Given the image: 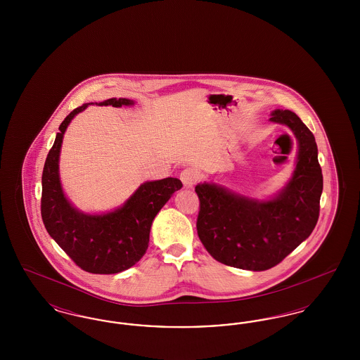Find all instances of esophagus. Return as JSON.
I'll return each mask as SVG.
<instances>
[{
	"label": "esophagus",
	"instance_id": "esophagus-1",
	"mask_svg": "<svg viewBox=\"0 0 360 360\" xmlns=\"http://www.w3.org/2000/svg\"><path fill=\"white\" fill-rule=\"evenodd\" d=\"M198 178H200V174L193 167L185 169L184 172H181V181H182L184 186L186 188H193L197 184Z\"/></svg>",
	"mask_w": 360,
	"mask_h": 360
}]
</instances>
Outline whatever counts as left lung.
<instances>
[{"mask_svg": "<svg viewBox=\"0 0 360 360\" xmlns=\"http://www.w3.org/2000/svg\"><path fill=\"white\" fill-rule=\"evenodd\" d=\"M270 121L286 125L298 144L291 178L275 195L257 200L214 182L195 186L197 232L206 251L223 264L250 271L274 267L308 239L323 193L317 144L308 127L282 109L273 110Z\"/></svg>", "mask_w": 360, "mask_h": 360, "instance_id": "1", "label": "left lung"}]
</instances>
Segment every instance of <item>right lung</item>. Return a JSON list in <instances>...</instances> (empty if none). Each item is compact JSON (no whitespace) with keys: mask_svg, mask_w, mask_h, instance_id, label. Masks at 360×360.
<instances>
[{"mask_svg":"<svg viewBox=\"0 0 360 360\" xmlns=\"http://www.w3.org/2000/svg\"><path fill=\"white\" fill-rule=\"evenodd\" d=\"M91 103L74 109L59 127L43 169L41 219L49 235L82 270L117 274L146 254L155 216L182 188V182L172 176L147 181L122 205L106 213H85L72 205L60 184V148L71 120ZM134 103L128 98H109L98 105L121 108Z\"/></svg>","mask_w":360,"mask_h":360,"instance_id":"obj_1","label":"right lung"}]
</instances>
